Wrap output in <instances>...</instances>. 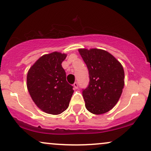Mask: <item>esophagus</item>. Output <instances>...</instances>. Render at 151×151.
<instances>
[{
	"mask_svg": "<svg viewBox=\"0 0 151 151\" xmlns=\"http://www.w3.org/2000/svg\"><path fill=\"white\" fill-rule=\"evenodd\" d=\"M73 86H74V89H78V83L77 82H74Z\"/></svg>",
	"mask_w": 151,
	"mask_h": 151,
	"instance_id": "1",
	"label": "esophagus"
}]
</instances>
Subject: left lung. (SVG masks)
<instances>
[{"label": "left lung", "instance_id": "obj_1", "mask_svg": "<svg viewBox=\"0 0 151 151\" xmlns=\"http://www.w3.org/2000/svg\"><path fill=\"white\" fill-rule=\"evenodd\" d=\"M89 74V84L82 91L89 112L100 115L109 111L119 101L124 86V70L111 54L101 49L78 50Z\"/></svg>", "mask_w": 151, "mask_h": 151}]
</instances>
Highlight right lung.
Segmentation results:
<instances>
[{"label":"right lung","instance_id":"right-lung-1","mask_svg":"<svg viewBox=\"0 0 151 151\" xmlns=\"http://www.w3.org/2000/svg\"><path fill=\"white\" fill-rule=\"evenodd\" d=\"M67 55L58 52L42 55L27 72V87L31 98L47 114L58 115L65 111L74 93L62 67Z\"/></svg>","mask_w":151,"mask_h":151}]
</instances>
